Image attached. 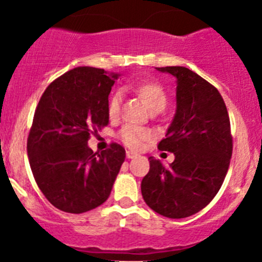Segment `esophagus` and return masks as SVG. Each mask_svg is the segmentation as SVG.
Listing matches in <instances>:
<instances>
[{
    "label": "esophagus",
    "mask_w": 262,
    "mask_h": 262,
    "mask_svg": "<svg viewBox=\"0 0 262 262\" xmlns=\"http://www.w3.org/2000/svg\"><path fill=\"white\" fill-rule=\"evenodd\" d=\"M137 154L136 152H133V151H126V158L128 159H134V158H137Z\"/></svg>",
    "instance_id": "obj_1"
}]
</instances>
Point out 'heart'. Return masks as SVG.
Returning a JSON list of instances; mask_svg holds the SVG:
<instances>
[{"label":"heart","mask_w":262,"mask_h":262,"mask_svg":"<svg viewBox=\"0 0 262 262\" xmlns=\"http://www.w3.org/2000/svg\"><path fill=\"white\" fill-rule=\"evenodd\" d=\"M137 94L142 99L143 103L146 104L148 110L154 114L160 112L165 108L168 103V97L163 86L156 82H142L136 86ZM121 94L120 93H114L108 101L107 106V114L111 120L117 119L120 114V107H121ZM119 139L126 147L132 150H138L142 147V145L152 138V134L150 130L133 125H125L120 129L117 134Z\"/></svg>","instance_id":"b5f03b06"}]
</instances>
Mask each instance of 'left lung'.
<instances>
[{
	"label": "left lung",
	"instance_id": "obj_1",
	"mask_svg": "<svg viewBox=\"0 0 262 262\" xmlns=\"http://www.w3.org/2000/svg\"><path fill=\"white\" fill-rule=\"evenodd\" d=\"M177 79V108L158 148L174 154L164 167L154 158L141 183L156 213L185 219L202 211L222 186L233 154L230 119L219 90L186 67H160Z\"/></svg>",
	"mask_w": 262,
	"mask_h": 262
}]
</instances>
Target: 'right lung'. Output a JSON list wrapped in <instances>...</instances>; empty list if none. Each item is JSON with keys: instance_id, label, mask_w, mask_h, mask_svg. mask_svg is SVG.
<instances>
[{"instance_id": "add662e5", "label": "right lung", "mask_w": 262, "mask_h": 262, "mask_svg": "<svg viewBox=\"0 0 262 262\" xmlns=\"http://www.w3.org/2000/svg\"><path fill=\"white\" fill-rule=\"evenodd\" d=\"M117 73L77 67L54 80L36 107L27 141L29 165L46 199L63 212L84 213L103 204L121 164L123 146L101 154L90 134L108 124V95Z\"/></svg>"}]
</instances>
